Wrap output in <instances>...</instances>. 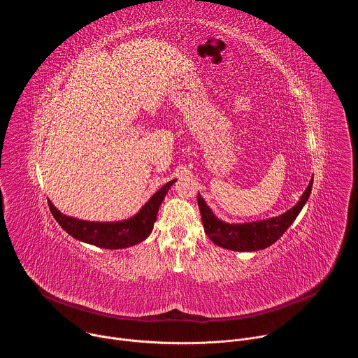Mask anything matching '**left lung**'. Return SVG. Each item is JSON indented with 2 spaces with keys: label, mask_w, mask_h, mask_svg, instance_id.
Returning a JSON list of instances; mask_svg holds the SVG:
<instances>
[{
  "label": "left lung",
  "mask_w": 358,
  "mask_h": 358,
  "mask_svg": "<svg viewBox=\"0 0 358 358\" xmlns=\"http://www.w3.org/2000/svg\"><path fill=\"white\" fill-rule=\"evenodd\" d=\"M312 187L313 180H310L308 188L304 189L296 206L285 214L275 218L246 224H227L218 220L211 208L207 206L206 201H203V198L198 194V207L203 229H206V234L214 243L225 249L239 252L265 249L275 243L287 231V228L292 225V222L304 207L306 201L309 199Z\"/></svg>",
  "instance_id": "obj_1"
}]
</instances>
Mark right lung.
Returning <instances> with one entry per match:
<instances>
[{
	"instance_id": "obj_1",
	"label": "right lung",
	"mask_w": 358,
	"mask_h": 358,
	"mask_svg": "<svg viewBox=\"0 0 358 358\" xmlns=\"http://www.w3.org/2000/svg\"><path fill=\"white\" fill-rule=\"evenodd\" d=\"M174 181L176 180L163 185L134 217L119 222L83 221L61 214L50 201H48V206L57 222L75 239L105 249H122L144 241L151 234L157 220L159 207Z\"/></svg>"
}]
</instances>
